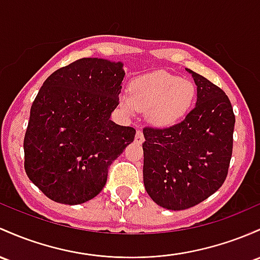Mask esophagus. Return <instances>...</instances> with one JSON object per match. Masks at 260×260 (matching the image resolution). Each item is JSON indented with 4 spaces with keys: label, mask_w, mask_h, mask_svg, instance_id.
Instances as JSON below:
<instances>
[{
    "label": "esophagus",
    "mask_w": 260,
    "mask_h": 260,
    "mask_svg": "<svg viewBox=\"0 0 260 260\" xmlns=\"http://www.w3.org/2000/svg\"><path fill=\"white\" fill-rule=\"evenodd\" d=\"M135 142L137 144H142L144 142V136L142 131H137L136 137H135Z\"/></svg>",
    "instance_id": "1"
}]
</instances>
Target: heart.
I'll return each mask as SVG.
<instances>
[{
    "label": "heart",
    "instance_id": "b5f03b06",
    "mask_svg": "<svg viewBox=\"0 0 260 260\" xmlns=\"http://www.w3.org/2000/svg\"><path fill=\"white\" fill-rule=\"evenodd\" d=\"M193 99L195 87L189 80L167 71H156L133 80L129 93H122L119 105L128 115L136 110L147 111L150 123L168 127L186 115Z\"/></svg>",
    "mask_w": 260,
    "mask_h": 260
}]
</instances>
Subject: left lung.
Here are the masks:
<instances>
[{
  "mask_svg": "<svg viewBox=\"0 0 260 260\" xmlns=\"http://www.w3.org/2000/svg\"><path fill=\"white\" fill-rule=\"evenodd\" d=\"M198 86L195 107L179 123L145 127L143 181L148 195L168 210H186L210 198L227 178L235 113L226 93L186 69Z\"/></svg>",
  "mask_w": 260,
  "mask_h": 260,
  "instance_id": "left-lung-1",
  "label": "left lung"
}]
</instances>
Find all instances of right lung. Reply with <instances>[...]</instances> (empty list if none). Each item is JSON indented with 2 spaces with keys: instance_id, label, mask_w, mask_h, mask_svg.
Listing matches in <instances>:
<instances>
[{
  "instance_id": "obj_1",
  "label": "right lung",
  "mask_w": 260,
  "mask_h": 260,
  "mask_svg": "<svg viewBox=\"0 0 260 260\" xmlns=\"http://www.w3.org/2000/svg\"><path fill=\"white\" fill-rule=\"evenodd\" d=\"M123 78L121 61L82 58L44 81L23 148L25 173L47 198L79 205L104 189L108 167L136 136L135 128L110 119Z\"/></svg>"
}]
</instances>
